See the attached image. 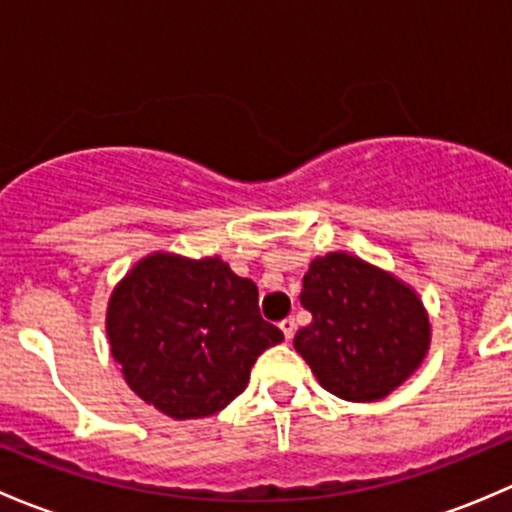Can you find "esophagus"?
Returning <instances> with one entry per match:
<instances>
[{"label": "esophagus", "mask_w": 512, "mask_h": 512, "mask_svg": "<svg viewBox=\"0 0 512 512\" xmlns=\"http://www.w3.org/2000/svg\"><path fill=\"white\" fill-rule=\"evenodd\" d=\"M280 329H282V334H285L287 342H292L294 329H297V324H294V319H292V317H287V319H282V322H280Z\"/></svg>", "instance_id": "obj_1"}]
</instances>
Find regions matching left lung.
<instances>
[{
  "instance_id": "left-lung-1",
  "label": "left lung",
  "mask_w": 512,
  "mask_h": 512,
  "mask_svg": "<svg viewBox=\"0 0 512 512\" xmlns=\"http://www.w3.org/2000/svg\"><path fill=\"white\" fill-rule=\"evenodd\" d=\"M299 299L312 322L299 329L294 349L339 399H384L426 359V307L391 272L347 252H329L312 260Z\"/></svg>"
}]
</instances>
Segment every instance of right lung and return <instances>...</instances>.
Masks as SVG:
<instances>
[{
  "instance_id": "obj_1",
  "label": "right lung",
  "mask_w": 512,
  "mask_h": 512,
  "mask_svg": "<svg viewBox=\"0 0 512 512\" xmlns=\"http://www.w3.org/2000/svg\"><path fill=\"white\" fill-rule=\"evenodd\" d=\"M106 334L126 384L178 421L223 411L257 356L285 339L260 317L255 282L220 257L170 252L143 257L118 282Z\"/></svg>"
}]
</instances>
